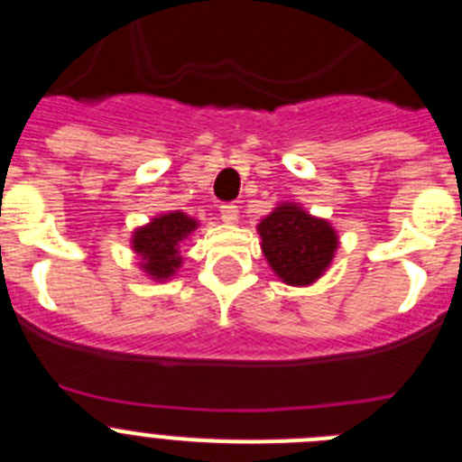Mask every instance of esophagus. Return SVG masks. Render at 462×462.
Here are the masks:
<instances>
[{
	"label": "esophagus",
	"instance_id": "esophagus-1",
	"mask_svg": "<svg viewBox=\"0 0 462 462\" xmlns=\"http://www.w3.org/2000/svg\"><path fill=\"white\" fill-rule=\"evenodd\" d=\"M219 215H222V222L236 224L238 222V206L236 203H224V206H219Z\"/></svg>",
	"mask_w": 462,
	"mask_h": 462
}]
</instances>
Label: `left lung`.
Wrapping results in <instances>:
<instances>
[{
	"mask_svg": "<svg viewBox=\"0 0 462 462\" xmlns=\"http://www.w3.org/2000/svg\"><path fill=\"white\" fill-rule=\"evenodd\" d=\"M256 231L268 266L291 287H308L319 280L337 250L336 228L298 203H280L261 219Z\"/></svg>",
	"mask_w": 462,
	"mask_h": 462,
	"instance_id": "left-lung-1",
	"label": "left lung"
}]
</instances>
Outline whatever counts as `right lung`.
Here are the masks:
<instances>
[{"label": "right lung", "instance_id": "1", "mask_svg": "<svg viewBox=\"0 0 462 462\" xmlns=\"http://www.w3.org/2000/svg\"><path fill=\"white\" fill-rule=\"evenodd\" d=\"M199 228V222L180 210L157 215L145 226H138L132 236V247L141 263L138 266L152 280L164 282L182 266L180 243Z\"/></svg>", "mask_w": 462, "mask_h": 462}]
</instances>
